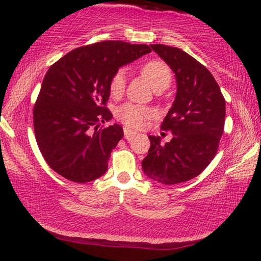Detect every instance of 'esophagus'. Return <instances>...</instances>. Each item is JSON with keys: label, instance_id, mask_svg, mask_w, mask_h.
Returning <instances> with one entry per match:
<instances>
[{"label": "esophagus", "instance_id": "1", "mask_svg": "<svg viewBox=\"0 0 261 261\" xmlns=\"http://www.w3.org/2000/svg\"><path fill=\"white\" fill-rule=\"evenodd\" d=\"M123 134H124V139H127V140H130V139H133L134 137H135V132H133V130H130L129 128H127V127H124L123 128Z\"/></svg>", "mask_w": 261, "mask_h": 261}]
</instances>
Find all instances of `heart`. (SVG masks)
<instances>
[{
    "instance_id": "heart-1",
    "label": "heart",
    "mask_w": 261,
    "mask_h": 261,
    "mask_svg": "<svg viewBox=\"0 0 261 261\" xmlns=\"http://www.w3.org/2000/svg\"><path fill=\"white\" fill-rule=\"evenodd\" d=\"M141 73L147 78L149 84L154 90L166 89L172 81V71L165 62L160 59H151L141 66ZM126 87V71L119 69L115 71L109 81V91L113 97H120L123 94ZM116 119L127 127L141 128L145 126L146 121L151 119L153 113L147 107L135 105V103H123L116 109Z\"/></svg>"
}]
</instances>
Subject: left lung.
<instances>
[{"label":"left lung","instance_id":"1","mask_svg":"<svg viewBox=\"0 0 261 261\" xmlns=\"http://www.w3.org/2000/svg\"><path fill=\"white\" fill-rule=\"evenodd\" d=\"M176 74L177 94L162 123L173 138L165 145L148 137L151 147L142 160L146 176L172 185L198 176L215 156L226 119V101L210 71L180 48L151 45Z\"/></svg>","mask_w":261,"mask_h":261}]
</instances>
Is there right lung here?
<instances>
[{
	"mask_svg": "<svg viewBox=\"0 0 261 261\" xmlns=\"http://www.w3.org/2000/svg\"><path fill=\"white\" fill-rule=\"evenodd\" d=\"M151 51L144 44L101 41L72 49L49 67L33 124L39 149L53 171L76 183L106 173L110 153L123 137L120 124L97 129L113 117L107 108L109 81L119 67Z\"/></svg>",
	"mask_w": 261,
	"mask_h": 261,
	"instance_id": "add662e5",
	"label": "right lung"
}]
</instances>
